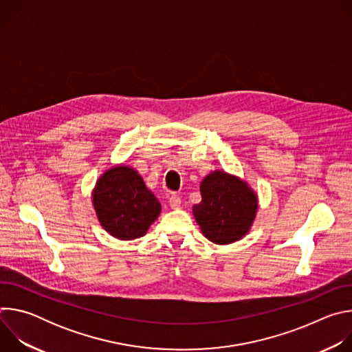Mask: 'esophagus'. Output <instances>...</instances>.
Listing matches in <instances>:
<instances>
[{"label":"esophagus","mask_w":352,"mask_h":352,"mask_svg":"<svg viewBox=\"0 0 352 352\" xmlns=\"http://www.w3.org/2000/svg\"><path fill=\"white\" fill-rule=\"evenodd\" d=\"M170 208L173 209V210H177V209H179V206H181V197L179 196H177V195H173L171 197H170Z\"/></svg>","instance_id":"1"}]
</instances>
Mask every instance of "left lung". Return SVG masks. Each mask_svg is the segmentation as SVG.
Instances as JSON below:
<instances>
[{
	"label": "left lung",
	"instance_id": "obj_1",
	"mask_svg": "<svg viewBox=\"0 0 352 352\" xmlns=\"http://www.w3.org/2000/svg\"><path fill=\"white\" fill-rule=\"evenodd\" d=\"M199 189L202 200L193 205L192 213L205 238L216 245H228L250 231L259 199L245 179L214 170L202 179Z\"/></svg>",
	"mask_w": 352,
	"mask_h": 352
}]
</instances>
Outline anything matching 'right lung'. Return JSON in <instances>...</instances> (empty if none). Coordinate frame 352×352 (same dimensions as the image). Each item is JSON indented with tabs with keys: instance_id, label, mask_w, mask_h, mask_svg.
I'll use <instances>...</instances> for the list:
<instances>
[{
	"instance_id": "obj_1",
	"label": "right lung",
	"mask_w": 352,
	"mask_h": 352,
	"mask_svg": "<svg viewBox=\"0 0 352 352\" xmlns=\"http://www.w3.org/2000/svg\"><path fill=\"white\" fill-rule=\"evenodd\" d=\"M97 220L111 236L131 241L143 236L162 213V205L140 174L125 164L106 170L91 190Z\"/></svg>"
}]
</instances>
